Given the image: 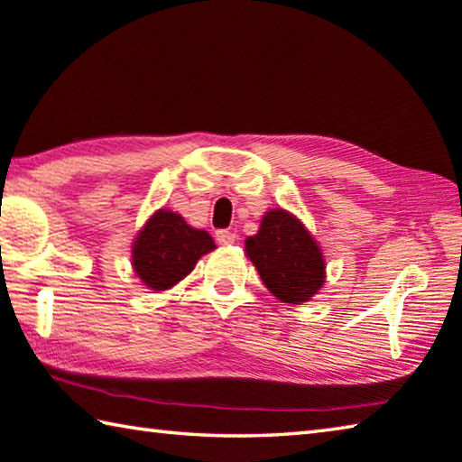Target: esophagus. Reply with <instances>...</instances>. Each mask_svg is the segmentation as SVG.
<instances>
[{
  "label": "esophagus",
  "instance_id": "esophagus-1",
  "mask_svg": "<svg viewBox=\"0 0 462 462\" xmlns=\"http://www.w3.org/2000/svg\"><path fill=\"white\" fill-rule=\"evenodd\" d=\"M216 240L220 242V245H234V240H236V234H234L232 230H217Z\"/></svg>",
  "mask_w": 462,
  "mask_h": 462
}]
</instances>
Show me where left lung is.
Segmentation results:
<instances>
[{"label":"left lung","instance_id":"left-lung-1","mask_svg":"<svg viewBox=\"0 0 462 462\" xmlns=\"http://www.w3.org/2000/svg\"><path fill=\"white\" fill-rule=\"evenodd\" d=\"M245 248L266 289L282 303L300 305L323 287L321 248L303 222L287 209L266 212L258 232L246 238Z\"/></svg>","mask_w":462,"mask_h":462}]
</instances>
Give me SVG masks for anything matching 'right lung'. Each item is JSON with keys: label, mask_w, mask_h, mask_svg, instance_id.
<instances>
[{"label": "right lung", "mask_w": 462, "mask_h": 462, "mask_svg": "<svg viewBox=\"0 0 462 462\" xmlns=\"http://www.w3.org/2000/svg\"><path fill=\"white\" fill-rule=\"evenodd\" d=\"M214 248L206 230L191 228L171 209H157L133 242V271L151 291H167Z\"/></svg>", "instance_id": "add662e5"}]
</instances>
